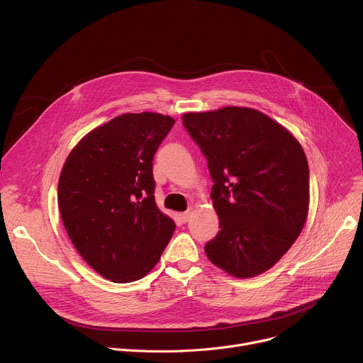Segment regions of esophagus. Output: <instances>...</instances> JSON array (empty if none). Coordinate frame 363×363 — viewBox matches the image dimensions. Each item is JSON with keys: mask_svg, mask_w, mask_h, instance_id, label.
I'll return each instance as SVG.
<instances>
[{"mask_svg": "<svg viewBox=\"0 0 363 363\" xmlns=\"http://www.w3.org/2000/svg\"><path fill=\"white\" fill-rule=\"evenodd\" d=\"M191 216H192V211L182 213V214H179V220H181L182 223H188V221H189V218H191Z\"/></svg>", "mask_w": 363, "mask_h": 363, "instance_id": "1", "label": "esophagus"}]
</instances>
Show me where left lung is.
<instances>
[{"mask_svg":"<svg viewBox=\"0 0 363 363\" xmlns=\"http://www.w3.org/2000/svg\"><path fill=\"white\" fill-rule=\"evenodd\" d=\"M208 161L220 233L210 262L237 279L270 270L300 235L308 213L306 153L283 125L252 108L182 115Z\"/></svg>","mask_w":363,"mask_h":363,"instance_id":"obj_1","label":"left lung"}]
</instances>
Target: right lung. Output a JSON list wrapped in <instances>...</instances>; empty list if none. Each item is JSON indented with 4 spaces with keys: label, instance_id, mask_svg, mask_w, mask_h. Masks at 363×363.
<instances>
[{
    "label": "right lung",
    "instance_id": "add662e5",
    "mask_svg": "<svg viewBox=\"0 0 363 363\" xmlns=\"http://www.w3.org/2000/svg\"><path fill=\"white\" fill-rule=\"evenodd\" d=\"M175 121L153 112L123 113L72 149L59 178L65 228L101 277H145L168 245L175 223L155 202L153 155Z\"/></svg>",
    "mask_w": 363,
    "mask_h": 363
}]
</instances>
